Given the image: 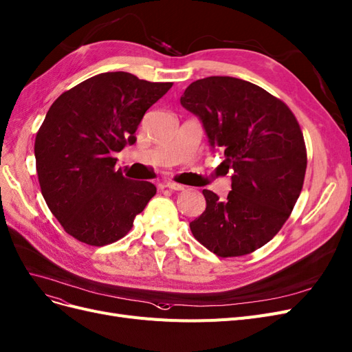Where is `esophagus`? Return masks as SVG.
I'll return each mask as SVG.
<instances>
[{"label":"esophagus","mask_w":352,"mask_h":352,"mask_svg":"<svg viewBox=\"0 0 352 352\" xmlns=\"http://www.w3.org/2000/svg\"><path fill=\"white\" fill-rule=\"evenodd\" d=\"M163 188H167V189H172V190H184L185 186L180 185V184H176V182H164V184L162 185Z\"/></svg>","instance_id":"34e87169"}]
</instances>
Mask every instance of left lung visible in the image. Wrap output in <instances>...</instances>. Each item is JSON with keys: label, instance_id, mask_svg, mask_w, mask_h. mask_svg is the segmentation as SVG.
<instances>
[{"label": "left lung", "instance_id": "left-lung-1", "mask_svg": "<svg viewBox=\"0 0 352 352\" xmlns=\"http://www.w3.org/2000/svg\"><path fill=\"white\" fill-rule=\"evenodd\" d=\"M180 104L199 118L233 170L227 199L202 190L207 208L190 232L217 256L252 253L280 232L300 197L307 154L297 119L284 102L234 77L193 81Z\"/></svg>", "mask_w": 352, "mask_h": 352}]
</instances>
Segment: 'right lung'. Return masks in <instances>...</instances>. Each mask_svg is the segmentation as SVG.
I'll return each mask as SVG.
<instances>
[{
	"mask_svg": "<svg viewBox=\"0 0 352 352\" xmlns=\"http://www.w3.org/2000/svg\"><path fill=\"white\" fill-rule=\"evenodd\" d=\"M172 86L103 72L52 103L36 134V170L47 207L68 234L90 246L113 243L155 195L150 182L115 170L113 154L137 141L144 113Z\"/></svg>",
	"mask_w": 352,
	"mask_h": 352,
	"instance_id": "1",
	"label": "right lung"
}]
</instances>
